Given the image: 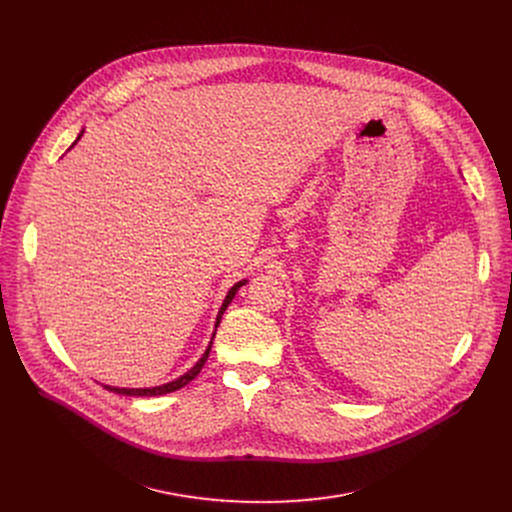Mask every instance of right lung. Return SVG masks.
Wrapping results in <instances>:
<instances>
[{
  "mask_svg": "<svg viewBox=\"0 0 512 512\" xmlns=\"http://www.w3.org/2000/svg\"><path fill=\"white\" fill-rule=\"evenodd\" d=\"M85 133V129L79 133V137H77V141L81 139V135ZM75 141V143H77ZM72 143V145H75ZM70 145V148H72ZM247 283V279H243V281H237L231 289H229V294H227V298H225V302H223V306H221V310H218V314H216V324H214V328L221 324V318H223V314H225V310L229 308V304L233 302V298H235V294L237 291L241 289V285H245ZM214 334L216 332H212V338H210V342H208V346H206V350H204V354L200 356V360L194 364V367L188 371V373H184L182 377H178V379H174V381H170V383H166V385H160V387H143V389H125V387H111V385H103L107 391H113V393H117V395H127V397H158V395H166V393H174V391H178V389H182L184 385H188L200 371H202V367H204V362H206V358H208V354H210V346H212V340H214Z\"/></svg>",
  "mask_w": 512,
  "mask_h": 512,
  "instance_id": "obj_1",
  "label": "right lung"
}]
</instances>
